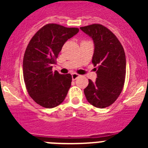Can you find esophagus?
I'll return each instance as SVG.
<instances>
[{
	"instance_id": "obj_1",
	"label": "esophagus",
	"mask_w": 148,
	"mask_h": 148,
	"mask_svg": "<svg viewBox=\"0 0 148 148\" xmlns=\"http://www.w3.org/2000/svg\"><path fill=\"white\" fill-rule=\"evenodd\" d=\"M79 77V75L78 74H77V73H72V78H73V80H75L77 78H78Z\"/></svg>"
}]
</instances>
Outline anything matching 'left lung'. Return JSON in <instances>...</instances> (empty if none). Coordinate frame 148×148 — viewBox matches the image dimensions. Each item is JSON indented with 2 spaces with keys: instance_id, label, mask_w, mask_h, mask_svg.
<instances>
[{
  "instance_id": "8db88e82",
  "label": "left lung",
  "mask_w": 148,
  "mask_h": 148,
  "mask_svg": "<svg viewBox=\"0 0 148 148\" xmlns=\"http://www.w3.org/2000/svg\"><path fill=\"white\" fill-rule=\"evenodd\" d=\"M92 38V63L97 74L95 82L89 80L84 92L88 102L98 108L109 107L122 91L126 75V58L122 45L109 29L99 23L80 27Z\"/></svg>"
}]
</instances>
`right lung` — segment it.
<instances>
[{
    "mask_svg": "<svg viewBox=\"0 0 148 148\" xmlns=\"http://www.w3.org/2000/svg\"><path fill=\"white\" fill-rule=\"evenodd\" d=\"M78 28L48 23L30 40L23 60V74L29 95L45 108H53L64 101L71 86L72 75L53 72V64L68 39Z\"/></svg>",
    "mask_w": 148,
    "mask_h": 148,
    "instance_id": "obj_1",
    "label": "right lung"
}]
</instances>
